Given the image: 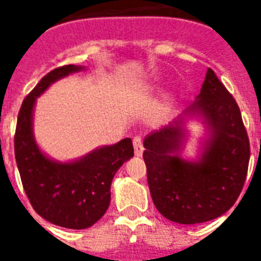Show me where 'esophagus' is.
<instances>
[{
	"mask_svg": "<svg viewBox=\"0 0 261 261\" xmlns=\"http://www.w3.org/2000/svg\"><path fill=\"white\" fill-rule=\"evenodd\" d=\"M133 146H135L136 156H141L142 153H144V145H142V140L140 136H136L133 138Z\"/></svg>",
	"mask_w": 261,
	"mask_h": 261,
	"instance_id": "1",
	"label": "esophagus"
}]
</instances>
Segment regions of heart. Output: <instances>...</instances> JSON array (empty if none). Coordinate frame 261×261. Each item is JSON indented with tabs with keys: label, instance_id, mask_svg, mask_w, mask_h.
Returning a JSON list of instances; mask_svg holds the SVG:
<instances>
[{
	"label": "heart",
	"instance_id": "b5f03b06",
	"mask_svg": "<svg viewBox=\"0 0 261 261\" xmlns=\"http://www.w3.org/2000/svg\"><path fill=\"white\" fill-rule=\"evenodd\" d=\"M156 86V80L150 81L149 84L145 85L144 87L141 89L142 94H147L150 93L151 90ZM170 105H171V99L170 98H165L161 102V105L153 111V114H151V121L154 124H162L165 123L166 120H167L168 116V110H170Z\"/></svg>",
	"mask_w": 261,
	"mask_h": 261
}]
</instances>
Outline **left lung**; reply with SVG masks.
<instances>
[{"mask_svg":"<svg viewBox=\"0 0 261 261\" xmlns=\"http://www.w3.org/2000/svg\"><path fill=\"white\" fill-rule=\"evenodd\" d=\"M199 119L205 137L195 159L181 156L189 131ZM147 183L155 208L172 222L195 225L222 216L243 188L250 141L235 99L211 68L195 102L170 125L144 141Z\"/></svg>","mask_w":261,"mask_h":261,"instance_id":"8db88e82","label":"left lung"}]
</instances>
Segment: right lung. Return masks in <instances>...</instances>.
Instances as JSON below:
<instances>
[{
  "instance_id": "right-lung-1",
  "label": "right lung",
  "mask_w": 261,
  "mask_h": 261,
  "mask_svg": "<svg viewBox=\"0 0 261 261\" xmlns=\"http://www.w3.org/2000/svg\"><path fill=\"white\" fill-rule=\"evenodd\" d=\"M85 69L65 65L41 78L23 100L14 137L15 161L32 208L53 225L73 230L87 229L105 216L110 206L112 179L133 156L130 138L96 147L66 162L50 158L39 147L34 135L36 99L56 81Z\"/></svg>"
}]
</instances>
